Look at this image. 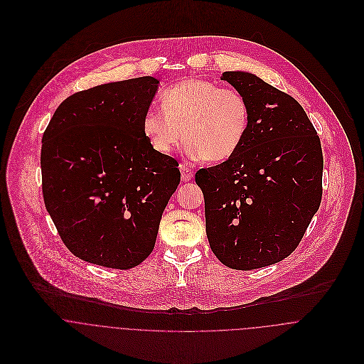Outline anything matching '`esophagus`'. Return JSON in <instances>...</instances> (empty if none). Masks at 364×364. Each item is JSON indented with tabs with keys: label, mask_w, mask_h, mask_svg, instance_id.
Segmentation results:
<instances>
[{
	"label": "esophagus",
	"mask_w": 364,
	"mask_h": 364,
	"mask_svg": "<svg viewBox=\"0 0 364 364\" xmlns=\"http://www.w3.org/2000/svg\"><path fill=\"white\" fill-rule=\"evenodd\" d=\"M179 169H181V176H182V181L188 182V181H191V179L193 178V171H192L189 166H186L185 164H181Z\"/></svg>",
	"instance_id": "esophagus-1"
}]
</instances>
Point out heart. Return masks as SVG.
Here are the masks:
<instances>
[{
	"label": "heart",
	"instance_id": "heart-1",
	"mask_svg": "<svg viewBox=\"0 0 364 364\" xmlns=\"http://www.w3.org/2000/svg\"><path fill=\"white\" fill-rule=\"evenodd\" d=\"M164 109L143 117V133L159 154L172 153L185 136L193 159L218 162L234 156L250 126V106L241 92L206 80L181 81L162 92Z\"/></svg>",
	"mask_w": 364,
	"mask_h": 364
}]
</instances>
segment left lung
<instances>
[{"mask_svg":"<svg viewBox=\"0 0 364 364\" xmlns=\"http://www.w3.org/2000/svg\"><path fill=\"white\" fill-rule=\"evenodd\" d=\"M221 80L250 106L247 136L227 161L202 168L208 244L217 259L237 270L287 258L321 205V141L293 97L242 71Z\"/></svg>","mask_w":364,"mask_h":364,"instance_id":"left-lung-1","label":"left lung"}]
</instances>
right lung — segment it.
<instances>
[{
	"instance_id": "add662e5",
	"label": "right lung",
	"mask_w": 364,
	"mask_h": 364,
	"mask_svg": "<svg viewBox=\"0 0 364 364\" xmlns=\"http://www.w3.org/2000/svg\"><path fill=\"white\" fill-rule=\"evenodd\" d=\"M159 81L140 77L64 100L42 137L45 206L77 258L132 269L154 250L181 172L143 133Z\"/></svg>"
}]
</instances>
